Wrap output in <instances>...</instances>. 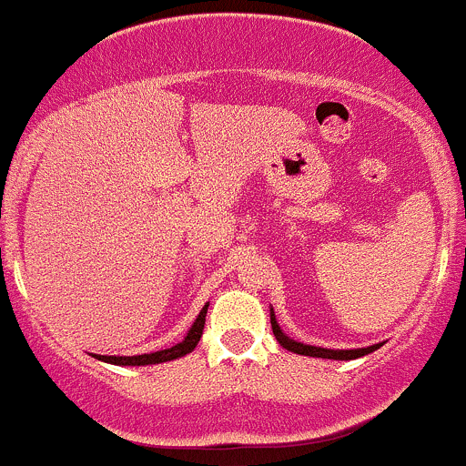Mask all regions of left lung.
<instances>
[{"mask_svg": "<svg viewBox=\"0 0 466 466\" xmlns=\"http://www.w3.org/2000/svg\"><path fill=\"white\" fill-rule=\"evenodd\" d=\"M270 324H272V333H275L277 342H279L284 350L295 351V354H302V356H316V359H333V360H351V359H359V356L372 354L374 350H379L380 347V345H372V347H365V350H324V347H313V345H304V342L290 340V338L279 329V324H277V320H275V313L272 311H270Z\"/></svg>", "mask_w": 466, "mask_h": 466, "instance_id": "obj_1", "label": "left lung"}]
</instances>
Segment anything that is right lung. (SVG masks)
<instances>
[{
    "label": "right lung",
    "mask_w": 466,
    "mask_h": 466,
    "mask_svg": "<svg viewBox=\"0 0 466 466\" xmlns=\"http://www.w3.org/2000/svg\"><path fill=\"white\" fill-rule=\"evenodd\" d=\"M207 307H209V304H205L203 311H200V316L196 318L194 327L189 329V333H187L185 340L177 342V345H173V347H168V350L153 351V354H142V356H96V359L106 360V363H112V365H155V363H167V360L180 359V356L194 351V347L198 345L200 336H203V329H205Z\"/></svg>",
    "instance_id": "right-lung-1"
}]
</instances>
